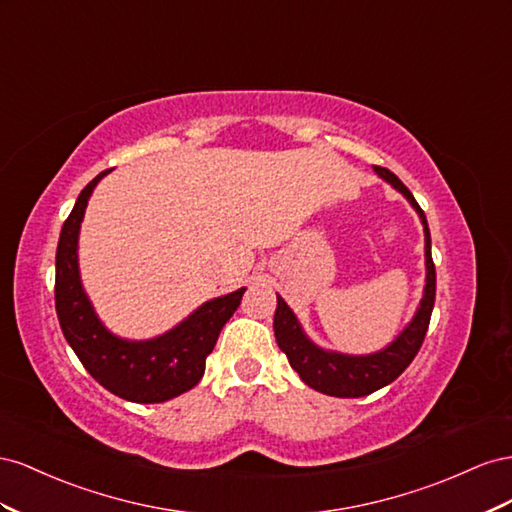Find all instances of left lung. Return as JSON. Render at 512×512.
<instances>
[{
	"label": "left lung",
	"mask_w": 512,
	"mask_h": 512,
	"mask_svg": "<svg viewBox=\"0 0 512 512\" xmlns=\"http://www.w3.org/2000/svg\"><path fill=\"white\" fill-rule=\"evenodd\" d=\"M373 171L388 182L394 191H399L410 206L416 210L422 231H425V289L414 317L407 321V326L394 337L384 349L373 354H343L326 349L309 339L296 313L289 309V304L276 294V313H274V337L276 343L289 358L294 369L306 386L317 392L330 394V397H367V394L388 386L394 382L414 360L418 349L425 341L429 328V319L435 302V266L431 259V233L427 225V216L420 210L414 195L407 191V186L384 167H373Z\"/></svg>",
	"instance_id": "left-lung-1"
}]
</instances>
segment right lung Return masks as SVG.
<instances>
[{"label":"right lung","mask_w":512,"mask_h":512,"mask_svg":"<svg viewBox=\"0 0 512 512\" xmlns=\"http://www.w3.org/2000/svg\"><path fill=\"white\" fill-rule=\"evenodd\" d=\"M102 171L77 197L60 233L55 255V311L72 352L100 386L133 403H163L199 384L218 334L240 306L246 287L212 298L178 326L154 339L133 341L113 334L85 294L79 270V233Z\"/></svg>","instance_id":"right-lung-1"}]
</instances>
